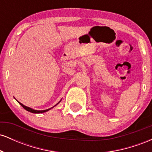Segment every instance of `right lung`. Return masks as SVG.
<instances>
[{
  "mask_svg": "<svg viewBox=\"0 0 152 152\" xmlns=\"http://www.w3.org/2000/svg\"><path fill=\"white\" fill-rule=\"evenodd\" d=\"M17 101V100H16ZM61 101L60 102H59L58 104H59V103L61 102ZM17 102H18V101H17ZM19 104H20V105H21L22 106H23V109H25L26 111H29V112H31V113H34V114H41V113H44V112H46V111H49L50 109H53V108L54 107V106H56L57 105V104H56L55 106H53V107H51V108H50V109H46V110H41V111H38V110H35V109H31V108H30V107H28V106H25V105H23V104H22L21 103H20V102H18Z\"/></svg>",
  "mask_w": 152,
  "mask_h": 152,
  "instance_id": "1",
  "label": "right lung"
}]
</instances>
